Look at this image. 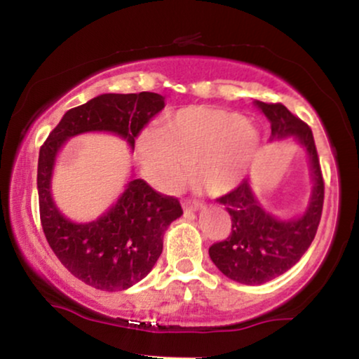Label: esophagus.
Listing matches in <instances>:
<instances>
[{
  "mask_svg": "<svg viewBox=\"0 0 359 359\" xmlns=\"http://www.w3.org/2000/svg\"><path fill=\"white\" fill-rule=\"evenodd\" d=\"M184 209H191V211H196V209L203 208V203H199V201H192V199H184Z\"/></svg>",
  "mask_w": 359,
  "mask_h": 359,
  "instance_id": "esophagus-1",
  "label": "esophagus"
}]
</instances>
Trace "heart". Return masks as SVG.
<instances>
[{
	"label": "heart",
	"instance_id": "heart-1",
	"mask_svg": "<svg viewBox=\"0 0 359 359\" xmlns=\"http://www.w3.org/2000/svg\"><path fill=\"white\" fill-rule=\"evenodd\" d=\"M259 147V133L241 114L187 108L148 131L138 143L140 162L151 184L172 191L194 165V179L221 196L241 182Z\"/></svg>",
	"mask_w": 359,
	"mask_h": 359
}]
</instances>
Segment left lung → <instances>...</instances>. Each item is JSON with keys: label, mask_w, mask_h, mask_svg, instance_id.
Masks as SVG:
<instances>
[{"label": "left lung", "mask_w": 359, "mask_h": 359, "mask_svg": "<svg viewBox=\"0 0 359 359\" xmlns=\"http://www.w3.org/2000/svg\"><path fill=\"white\" fill-rule=\"evenodd\" d=\"M257 106L269 118L271 138L294 137L306 148L314 192L306 214L290 221H278L266 212L255 197L248 179L217 199L231 216V233L226 240L214 243L209 257L226 277L246 285L269 282L302 258L314 241L324 204V179L311 128L282 102L257 101Z\"/></svg>", "instance_id": "obj_1"}]
</instances>
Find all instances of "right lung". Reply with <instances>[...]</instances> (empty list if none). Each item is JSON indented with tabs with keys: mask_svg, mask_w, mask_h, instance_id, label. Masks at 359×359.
<instances>
[{
	"mask_svg": "<svg viewBox=\"0 0 359 359\" xmlns=\"http://www.w3.org/2000/svg\"><path fill=\"white\" fill-rule=\"evenodd\" d=\"M163 100L156 93L101 94L69 109L40 147L36 187L45 238L74 277L100 290H125L145 278L162 255L167 226L180 217L182 208L177 197L133 179L100 219L88 224L69 221L50 196L57 151L65 140L86 131H111L133 148L148 121L163 109Z\"/></svg>",
	"mask_w": 359,
	"mask_h": 359,
	"instance_id": "right-lung-1",
	"label": "right lung"
}]
</instances>
